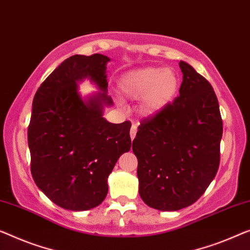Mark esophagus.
<instances>
[{"label":"esophagus","instance_id":"1","mask_svg":"<svg viewBox=\"0 0 250 250\" xmlns=\"http://www.w3.org/2000/svg\"><path fill=\"white\" fill-rule=\"evenodd\" d=\"M136 135H137V126L136 125H132L131 126V130H130V138H131V140L135 139Z\"/></svg>","mask_w":250,"mask_h":250}]
</instances>
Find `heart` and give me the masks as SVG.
Masks as SVG:
<instances>
[{"mask_svg": "<svg viewBox=\"0 0 250 250\" xmlns=\"http://www.w3.org/2000/svg\"><path fill=\"white\" fill-rule=\"evenodd\" d=\"M180 78L170 68L143 67L126 72L119 81V91L125 99L139 100L138 110L145 118L164 112L176 98Z\"/></svg>", "mask_w": 250, "mask_h": 250, "instance_id": "heart-1", "label": "heart"}]
</instances>
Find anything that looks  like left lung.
Returning <instances> with one entry per match:
<instances>
[{"label": "left lung", "mask_w": 250, "mask_h": 250, "mask_svg": "<svg viewBox=\"0 0 250 250\" xmlns=\"http://www.w3.org/2000/svg\"><path fill=\"white\" fill-rule=\"evenodd\" d=\"M180 95L161 114L144 120L132 150L139 195L148 207L177 211L191 206L213 181L220 163L222 120L211 84L180 62Z\"/></svg>", "instance_id": "1"}]
</instances>
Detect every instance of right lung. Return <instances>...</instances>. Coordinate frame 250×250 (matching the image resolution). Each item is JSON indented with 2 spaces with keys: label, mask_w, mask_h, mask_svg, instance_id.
Masks as SVG:
<instances>
[{
  "label": "right lung",
  "mask_w": 250,
  "mask_h": 250,
  "mask_svg": "<svg viewBox=\"0 0 250 250\" xmlns=\"http://www.w3.org/2000/svg\"><path fill=\"white\" fill-rule=\"evenodd\" d=\"M107 56L75 55L44 80L32 102L28 128L31 174L44 195L58 207L85 211L107 194V177L120 156L130 150L131 124L103 118L112 106L107 95ZM88 79L98 89L82 97Z\"/></svg>",
  "instance_id": "add662e5"
}]
</instances>
